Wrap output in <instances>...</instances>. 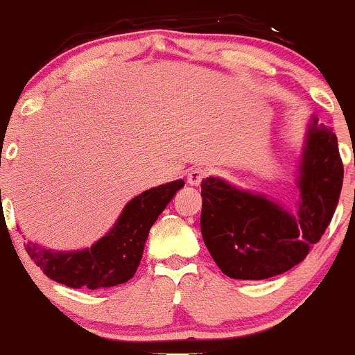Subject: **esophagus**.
Wrapping results in <instances>:
<instances>
[{
    "label": "esophagus",
    "mask_w": 355,
    "mask_h": 355,
    "mask_svg": "<svg viewBox=\"0 0 355 355\" xmlns=\"http://www.w3.org/2000/svg\"><path fill=\"white\" fill-rule=\"evenodd\" d=\"M205 177H207V170L202 168V166H195V168H191L190 172L187 173V182H189L191 187H198Z\"/></svg>",
    "instance_id": "34e87169"
}]
</instances>
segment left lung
I'll return each mask as SVG.
<instances>
[{"label":"left lung","mask_w":355,"mask_h":355,"mask_svg":"<svg viewBox=\"0 0 355 355\" xmlns=\"http://www.w3.org/2000/svg\"><path fill=\"white\" fill-rule=\"evenodd\" d=\"M297 187V215L262 195L220 178L202 182V237L230 279L263 280L291 270L309 255L339 203L344 165L332 128L312 118Z\"/></svg>","instance_id":"obj_1"}]
</instances>
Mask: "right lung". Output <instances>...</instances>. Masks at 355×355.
<instances>
[{"label":"right lung","instance_id":"1","mask_svg":"<svg viewBox=\"0 0 355 355\" xmlns=\"http://www.w3.org/2000/svg\"><path fill=\"white\" fill-rule=\"evenodd\" d=\"M183 185V180H175L146 190L130 200L113 229L89 248L51 252L36 243H26L24 248L44 275L68 287L95 291L125 284L140 266L155 220Z\"/></svg>","mask_w":355,"mask_h":355}]
</instances>
